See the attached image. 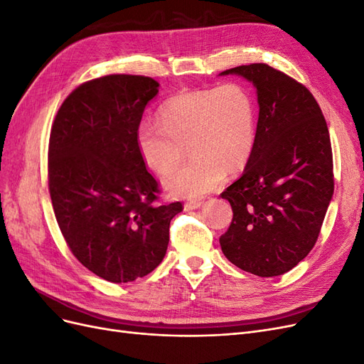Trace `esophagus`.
Masks as SVG:
<instances>
[{
    "instance_id": "obj_1",
    "label": "esophagus",
    "mask_w": 364,
    "mask_h": 364,
    "mask_svg": "<svg viewBox=\"0 0 364 364\" xmlns=\"http://www.w3.org/2000/svg\"><path fill=\"white\" fill-rule=\"evenodd\" d=\"M200 206H202L200 200H190V202L185 203V209H197V208H200Z\"/></svg>"
}]
</instances>
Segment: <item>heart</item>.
<instances>
[{
    "instance_id": "heart-1",
    "label": "heart",
    "mask_w": 364,
    "mask_h": 364,
    "mask_svg": "<svg viewBox=\"0 0 364 364\" xmlns=\"http://www.w3.org/2000/svg\"><path fill=\"white\" fill-rule=\"evenodd\" d=\"M255 139V102L235 82L176 94L162 106L161 119L146 118L136 129L142 161L161 174L182 161L188 144L193 161L164 182L176 197H200L215 190L228 170H243Z\"/></svg>"
}]
</instances>
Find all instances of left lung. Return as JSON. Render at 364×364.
Returning a JSON list of instances; mask_svg holds the SVG:
<instances>
[{"label":"left lung","instance_id":"8db88e82","mask_svg":"<svg viewBox=\"0 0 364 364\" xmlns=\"http://www.w3.org/2000/svg\"><path fill=\"white\" fill-rule=\"evenodd\" d=\"M245 77L257 87V139L246 168L222 193L232 222L220 237L225 257L261 278L279 277L314 247L333 199L331 139L306 87L266 63L220 75Z\"/></svg>","mask_w":364,"mask_h":364}]
</instances>
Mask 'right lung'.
Listing matches in <instances>:
<instances>
[{"label": "right lung", "instance_id": "add662e5", "mask_svg": "<svg viewBox=\"0 0 364 364\" xmlns=\"http://www.w3.org/2000/svg\"><path fill=\"white\" fill-rule=\"evenodd\" d=\"M151 77L111 74L65 98L51 127L48 190L73 255L109 282L155 270L167 252L171 218L182 203L156 205L136 129L159 92Z\"/></svg>", "mask_w": 364, "mask_h": 364}]
</instances>
